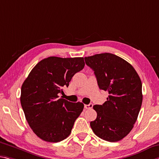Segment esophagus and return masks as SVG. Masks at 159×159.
<instances>
[{
  "label": "esophagus",
  "mask_w": 159,
  "mask_h": 159,
  "mask_svg": "<svg viewBox=\"0 0 159 159\" xmlns=\"http://www.w3.org/2000/svg\"><path fill=\"white\" fill-rule=\"evenodd\" d=\"M93 105L92 104V103H90V104H89V105H84L85 108V109H87V110L91 109V108L93 107Z\"/></svg>",
  "instance_id": "1"
}]
</instances>
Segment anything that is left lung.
Segmentation results:
<instances>
[{"mask_svg":"<svg viewBox=\"0 0 159 159\" xmlns=\"http://www.w3.org/2000/svg\"><path fill=\"white\" fill-rule=\"evenodd\" d=\"M94 70L100 89L109 93L107 101L93 106L97 118L90 122L93 132L110 142L125 137L134 127L142 103V84L138 74L125 59L110 53L85 57Z\"/></svg>","mask_w":159,"mask_h":159,"instance_id":"1","label":"left lung"}]
</instances>
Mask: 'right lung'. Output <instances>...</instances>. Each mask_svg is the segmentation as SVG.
Instances as JSON below:
<instances>
[{"label": "right lung", "instance_id": "obj_1", "mask_svg": "<svg viewBox=\"0 0 159 159\" xmlns=\"http://www.w3.org/2000/svg\"><path fill=\"white\" fill-rule=\"evenodd\" d=\"M84 66V57H48L32 69L22 84L20 102L25 118L42 140L61 142L71 132L84 105L70 102L59 94Z\"/></svg>", "mask_w": 159, "mask_h": 159}]
</instances>
